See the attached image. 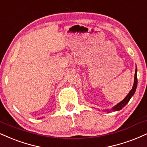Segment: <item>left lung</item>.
Listing matches in <instances>:
<instances>
[{
  "instance_id": "obj_1",
  "label": "left lung",
  "mask_w": 147,
  "mask_h": 147,
  "mask_svg": "<svg viewBox=\"0 0 147 147\" xmlns=\"http://www.w3.org/2000/svg\"><path fill=\"white\" fill-rule=\"evenodd\" d=\"M137 84H138V78H137V68H136V72H135V77H134V86L132 88V89L131 90V91L129 92L128 94L127 95V96L122 100L121 102H120L119 103L117 104L116 106H114L113 107L112 110L113 111H118L120 109H121L123 107H124L125 105L128 103L129 100L131 98V96H133L135 93L136 88H137Z\"/></svg>"
}]
</instances>
